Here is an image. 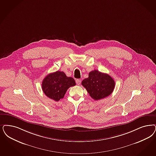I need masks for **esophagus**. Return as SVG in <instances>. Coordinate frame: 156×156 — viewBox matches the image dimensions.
<instances>
[{
    "instance_id": "1",
    "label": "esophagus",
    "mask_w": 156,
    "mask_h": 156,
    "mask_svg": "<svg viewBox=\"0 0 156 156\" xmlns=\"http://www.w3.org/2000/svg\"><path fill=\"white\" fill-rule=\"evenodd\" d=\"M76 81V84H77L78 85H80L81 84V80H80V79H77V80H76V81Z\"/></svg>"
}]
</instances>
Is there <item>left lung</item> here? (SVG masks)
I'll use <instances>...</instances> for the list:
<instances>
[{"mask_svg": "<svg viewBox=\"0 0 156 156\" xmlns=\"http://www.w3.org/2000/svg\"><path fill=\"white\" fill-rule=\"evenodd\" d=\"M82 85L92 98L99 100L113 92L115 82L110 75L95 70L89 73V77L82 81Z\"/></svg>", "mask_w": 156, "mask_h": 156, "instance_id": "left-lung-1", "label": "left lung"}]
</instances>
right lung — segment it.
Here are the masks:
<instances>
[{
  "instance_id": "1",
  "label": "right lung",
  "mask_w": 156,
  "mask_h": 156,
  "mask_svg": "<svg viewBox=\"0 0 156 156\" xmlns=\"http://www.w3.org/2000/svg\"><path fill=\"white\" fill-rule=\"evenodd\" d=\"M75 85L73 78L67 76L63 71H57L44 78L42 82V89L47 97L58 101L64 97L70 87Z\"/></svg>"
}]
</instances>
